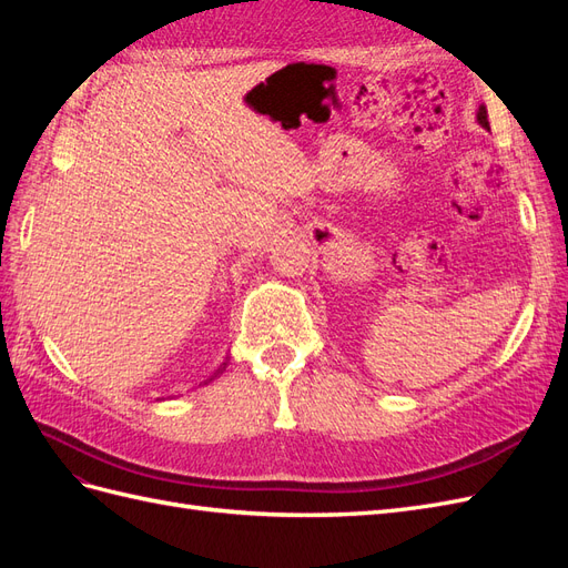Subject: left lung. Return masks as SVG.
I'll use <instances>...</instances> for the list:
<instances>
[{
  "label": "left lung",
  "instance_id": "obj_1",
  "mask_svg": "<svg viewBox=\"0 0 568 568\" xmlns=\"http://www.w3.org/2000/svg\"><path fill=\"white\" fill-rule=\"evenodd\" d=\"M476 120H478V125L484 128V130H490V123H488V111H486V106L480 104L478 106V111H476Z\"/></svg>",
  "mask_w": 568,
  "mask_h": 568
}]
</instances>
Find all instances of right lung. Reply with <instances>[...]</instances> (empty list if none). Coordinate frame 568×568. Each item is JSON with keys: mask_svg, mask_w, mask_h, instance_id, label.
<instances>
[{"mask_svg": "<svg viewBox=\"0 0 568 568\" xmlns=\"http://www.w3.org/2000/svg\"><path fill=\"white\" fill-rule=\"evenodd\" d=\"M222 365H225V363H222ZM225 367H227V365H225ZM225 367H220L215 374H222V369H225ZM211 382H213V379H211Z\"/></svg>", "mask_w": 568, "mask_h": 568, "instance_id": "right-lung-1", "label": "right lung"}]
</instances>
